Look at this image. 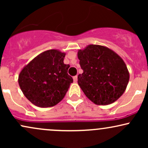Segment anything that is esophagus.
<instances>
[{"label": "esophagus", "instance_id": "34e87169", "mask_svg": "<svg viewBox=\"0 0 148 148\" xmlns=\"http://www.w3.org/2000/svg\"><path fill=\"white\" fill-rule=\"evenodd\" d=\"M73 79H74V82H76V81H78V76H74V77H73Z\"/></svg>", "mask_w": 148, "mask_h": 148}]
</instances>
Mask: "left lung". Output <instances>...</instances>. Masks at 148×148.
Listing matches in <instances>:
<instances>
[{
	"mask_svg": "<svg viewBox=\"0 0 148 148\" xmlns=\"http://www.w3.org/2000/svg\"><path fill=\"white\" fill-rule=\"evenodd\" d=\"M78 58L84 70L78 76V84L91 101L108 105L123 95L130 72L116 53L104 46L89 45L78 51Z\"/></svg>",
	"mask_w": 148,
	"mask_h": 148,
	"instance_id": "8db88e82",
	"label": "left lung"
}]
</instances>
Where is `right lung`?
<instances>
[{
  "instance_id": "right-lung-1",
  "label": "right lung",
  "mask_w": 148,
  "mask_h": 148,
  "mask_svg": "<svg viewBox=\"0 0 148 148\" xmlns=\"http://www.w3.org/2000/svg\"><path fill=\"white\" fill-rule=\"evenodd\" d=\"M66 53L50 49L37 56L19 73L18 85L22 92L35 106H53L64 98L73 79L64 64Z\"/></svg>"
}]
</instances>
